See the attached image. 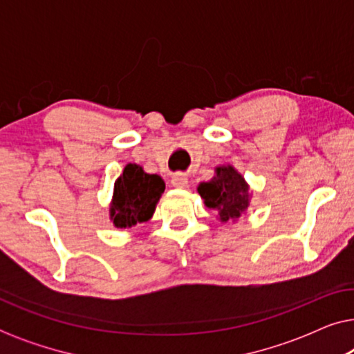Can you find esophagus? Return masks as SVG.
Returning <instances> with one entry per match:
<instances>
[{
    "mask_svg": "<svg viewBox=\"0 0 354 354\" xmlns=\"http://www.w3.org/2000/svg\"><path fill=\"white\" fill-rule=\"evenodd\" d=\"M171 183H172V187H176V188H185L188 185V177L185 176V174L177 172L171 177Z\"/></svg>",
    "mask_w": 354,
    "mask_h": 354,
    "instance_id": "1",
    "label": "esophagus"
}]
</instances>
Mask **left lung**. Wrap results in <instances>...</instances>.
Masks as SVG:
<instances>
[{
	"mask_svg": "<svg viewBox=\"0 0 354 354\" xmlns=\"http://www.w3.org/2000/svg\"><path fill=\"white\" fill-rule=\"evenodd\" d=\"M205 205L219 211L221 221L236 219L248 206V185L245 178L234 167L224 166L216 169V176L209 182L198 187Z\"/></svg>",
	"mask_w": 354,
	"mask_h": 354,
	"instance_id": "obj_1",
	"label": "left lung"
}]
</instances>
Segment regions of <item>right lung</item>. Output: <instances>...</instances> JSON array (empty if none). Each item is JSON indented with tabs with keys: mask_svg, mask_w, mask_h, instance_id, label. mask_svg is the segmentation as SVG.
Listing matches in <instances>:
<instances>
[{
	"mask_svg": "<svg viewBox=\"0 0 354 354\" xmlns=\"http://www.w3.org/2000/svg\"><path fill=\"white\" fill-rule=\"evenodd\" d=\"M164 188V180L156 174H147L137 164H127L122 176L114 183V200L111 206L114 225L130 229L151 219Z\"/></svg>",
	"mask_w": 354,
	"mask_h": 354,
	"instance_id": "1",
	"label": "right lung"
}]
</instances>
